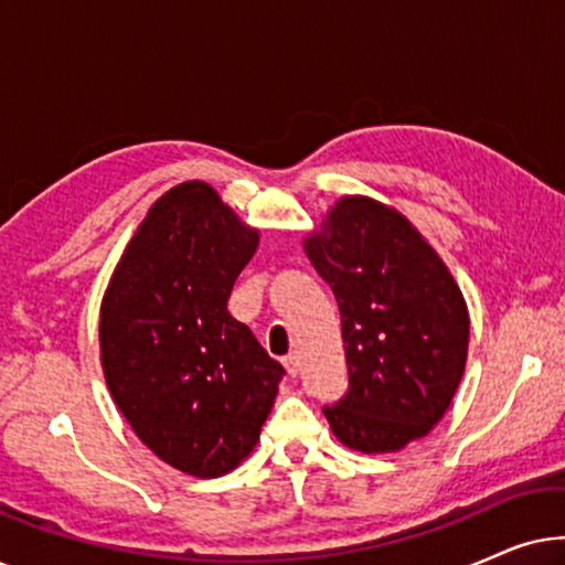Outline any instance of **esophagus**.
Listing matches in <instances>:
<instances>
[{
  "label": "esophagus",
  "mask_w": 565,
  "mask_h": 565,
  "mask_svg": "<svg viewBox=\"0 0 565 565\" xmlns=\"http://www.w3.org/2000/svg\"><path fill=\"white\" fill-rule=\"evenodd\" d=\"M285 370H288V375H292L296 377L298 375V370H300V358L296 352H290V354H285Z\"/></svg>",
  "instance_id": "esophagus-1"
}]
</instances>
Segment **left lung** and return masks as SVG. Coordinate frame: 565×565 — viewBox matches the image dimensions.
<instances>
[{
	"instance_id": "obj_1",
	"label": "left lung",
	"mask_w": 565,
	"mask_h": 565,
	"mask_svg": "<svg viewBox=\"0 0 565 565\" xmlns=\"http://www.w3.org/2000/svg\"><path fill=\"white\" fill-rule=\"evenodd\" d=\"M306 254L337 296L350 373L323 414L347 447L401 450L443 419L460 385L462 292L412 223L367 198L339 200Z\"/></svg>"
}]
</instances>
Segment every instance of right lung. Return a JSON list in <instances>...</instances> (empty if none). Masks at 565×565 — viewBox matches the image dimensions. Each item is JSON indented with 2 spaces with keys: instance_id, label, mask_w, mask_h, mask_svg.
<instances>
[{
  "instance_id": "1",
  "label": "right lung",
  "mask_w": 565,
  "mask_h": 565,
  "mask_svg": "<svg viewBox=\"0 0 565 565\" xmlns=\"http://www.w3.org/2000/svg\"><path fill=\"white\" fill-rule=\"evenodd\" d=\"M257 242L213 188L184 182L153 203L107 285V388L138 439L182 473L234 470L257 445L285 375L228 313Z\"/></svg>"
}]
</instances>
